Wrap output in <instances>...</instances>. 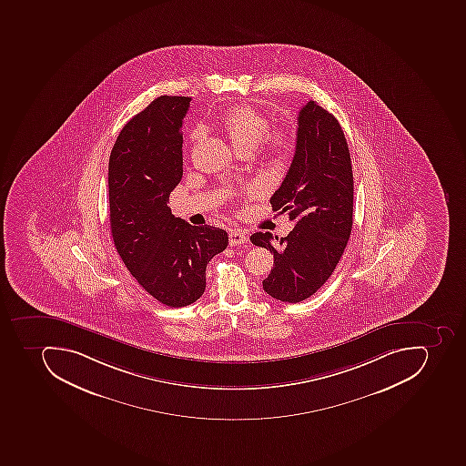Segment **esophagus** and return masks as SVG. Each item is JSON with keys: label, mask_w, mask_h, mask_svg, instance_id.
I'll list each match as a JSON object with an SVG mask.
<instances>
[{"label": "esophagus", "mask_w": 466, "mask_h": 466, "mask_svg": "<svg viewBox=\"0 0 466 466\" xmlns=\"http://www.w3.org/2000/svg\"><path fill=\"white\" fill-rule=\"evenodd\" d=\"M247 241H248V238H247V234L242 229H231L229 231V246H241V244H246Z\"/></svg>", "instance_id": "1"}]
</instances>
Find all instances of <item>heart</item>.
Listing matches in <instances>:
<instances>
[{
  "mask_svg": "<svg viewBox=\"0 0 466 466\" xmlns=\"http://www.w3.org/2000/svg\"><path fill=\"white\" fill-rule=\"evenodd\" d=\"M225 132L237 151H254L264 141L271 154H281L288 148L289 135L285 129L268 130V120L263 113L249 106H235L222 119ZM205 137L203 127H196L190 139L198 142Z\"/></svg>",
  "mask_w": 466,
  "mask_h": 466,
  "instance_id": "b5f03b06",
  "label": "heart"
}]
</instances>
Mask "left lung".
Returning <instances> with one entry per match:
<instances>
[{"instance_id":"8db88e82","label":"left lung","mask_w":466,"mask_h":466,"mask_svg":"<svg viewBox=\"0 0 466 466\" xmlns=\"http://www.w3.org/2000/svg\"><path fill=\"white\" fill-rule=\"evenodd\" d=\"M270 203L296 225L285 238L270 232L251 235L254 246L275 257L263 289L281 302H302L329 280L353 227L349 145L339 120L315 101L300 108L295 156ZM275 238L279 244L273 247Z\"/></svg>"}]
</instances>
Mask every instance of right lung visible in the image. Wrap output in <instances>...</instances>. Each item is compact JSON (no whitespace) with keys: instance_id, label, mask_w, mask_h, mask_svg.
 Listing matches in <instances>:
<instances>
[{"instance_id":"1","label":"right lung","mask_w":466,"mask_h":466,"mask_svg":"<svg viewBox=\"0 0 466 466\" xmlns=\"http://www.w3.org/2000/svg\"><path fill=\"white\" fill-rule=\"evenodd\" d=\"M190 100L156 98L123 127L108 159L116 249L137 283L171 308L203 295L206 266L228 246L224 229L193 227L167 206L183 177L181 125Z\"/></svg>"}]
</instances>
